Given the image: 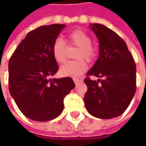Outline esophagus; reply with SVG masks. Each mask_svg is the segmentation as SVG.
<instances>
[{
  "mask_svg": "<svg viewBox=\"0 0 146 146\" xmlns=\"http://www.w3.org/2000/svg\"><path fill=\"white\" fill-rule=\"evenodd\" d=\"M73 81H74V83L77 84H78V83H80L82 80L81 79H78V78H73Z\"/></svg>",
  "mask_w": 146,
  "mask_h": 146,
  "instance_id": "34e87169",
  "label": "esophagus"
}]
</instances>
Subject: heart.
<instances>
[{"label": "heart", "instance_id": "1", "mask_svg": "<svg viewBox=\"0 0 146 146\" xmlns=\"http://www.w3.org/2000/svg\"><path fill=\"white\" fill-rule=\"evenodd\" d=\"M68 42L70 45L78 47L75 55V58L78 60L67 62L61 68L60 73L65 77L78 78L85 73L88 68L87 63L84 58L88 62H91L96 56V50L91 44L92 38L90 35L81 29L74 30L68 35ZM51 51L56 62L62 64L66 62L67 45L62 39L56 38L54 40Z\"/></svg>", "mask_w": 146, "mask_h": 146}]
</instances>
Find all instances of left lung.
Returning <instances> with one entry per match:
<instances>
[{"label":"left lung","mask_w":146,"mask_h":146,"mask_svg":"<svg viewBox=\"0 0 146 146\" xmlns=\"http://www.w3.org/2000/svg\"><path fill=\"white\" fill-rule=\"evenodd\" d=\"M99 40V57L87 73L84 104L94 117L110 119L122 115L136 91V65L125 41L111 29L93 23ZM90 76L100 78L97 81Z\"/></svg>","instance_id":"obj_1"}]
</instances>
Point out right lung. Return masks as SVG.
<instances>
[{
  "label": "right lung",
  "instance_id": "1",
  "mask_svg": "<svg viewBox=\"0 0 146 146\" xmlns=\"http://www.w3.org/2000/svg\"><path fill=\"white\" fill-rule=\"evenodd\" d=\"M64 27L50 24L30 31L8 62L10 94L22 113L37 122L58 117L64 97L75 86L70 77L50 78L59 69L52 56V44Z\"/></svg>",
  "mask_w": 146,
  "mask_h": 146
}]
</instances>
